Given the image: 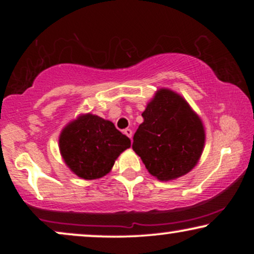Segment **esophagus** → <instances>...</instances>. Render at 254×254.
I'll return each mask as SVG.
<instances>
[{
    "label": "esophagus",
    "mask_w": 254,
    "mask_h": 254,
    "mask_svg": "<svg viewBox=\"0 0 254 254\" xmlns=\"http://www.w3.org/2000/svg\"><path fill=\"white\" fill-rule=\"evenodd\" d=\"M124 133L127 137H129V138H131V137H132V130H131V129H125L124 130Z\"/></svg>",
    "instance_id": "1"
}]
</instances>
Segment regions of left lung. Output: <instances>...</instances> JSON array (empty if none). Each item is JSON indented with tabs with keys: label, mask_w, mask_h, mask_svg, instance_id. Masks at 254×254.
Instances as JSON below:
<instances>
[{
	"label": "left lung",
	"mask_w": 254,
	"mask_h": 254,
	"mask_svg": "<svg viewBox=\"0 0 254 254\" xmlns=\"http://www.w3.org/2000/svg\"><path fill=\"white\" fill-rule=\"evenodd\" d=\"M132 149L162 182L185 176L197 165L205 142L200 118L182 95L159 89L142 113Z\"/></svg>",
	"instance_id": "8db88e82"
}]
</instances>
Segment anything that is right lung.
<instances>
[{
  "label": "right lung",
  "instance_id": "obj_1",
  "mask_svg": "<svg viewBox=\"0 0 254 254\" xmlns=\"http://www.w3.org/2000/svg\"><path fill=\"white\" fill-rule=\"evenodd\" d=\"M131 145L115 124L95 115H81L60 136V151L72 173L86 180L99 179L112 170L117 157Z\"/></svg>",
  "mask_w": 254,
  "mask_h": 254
}]
</instances>
